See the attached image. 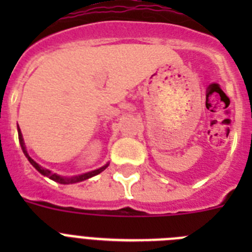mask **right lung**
<instances>
[{
  "instance_id": "1",
  "label": "right lung",
  "mask_w": 252,
  "mask_h": 252,
  "mask_svg": "<svg viewBox=\"0 0 252 252\" xmlns=\"http://www.w3.org/2000/svg\"><path fill=\"white\" fill-rule=\"evenodd\" d=\"M17 131H19L20 145H21L22 151H24V154H25V157L28 158V160H29V161H30L31 165L34 166V168L36 169L37 171H39L40 174H43L44 177L50 178L51 180H54V182H57V183H60V184H73V183H78V182H83V180L90 179V178H92V177H94V175H97V174H99V173H102V171H103L104 169H106L107 166H108V164H106V165L102 166V168H99V169H97V170L90 171V173H84V174L77 175V177H72V178H66V177H62V175H58V174H55V173H53V171L48 170V169L43 168V166H40L36 161H34V160L31 159L30 157H29V154H28V151H26V148H25V142H24V139H22V133H21V131H20L19 126H17Z\"/></svg>"
}]
</instances>
